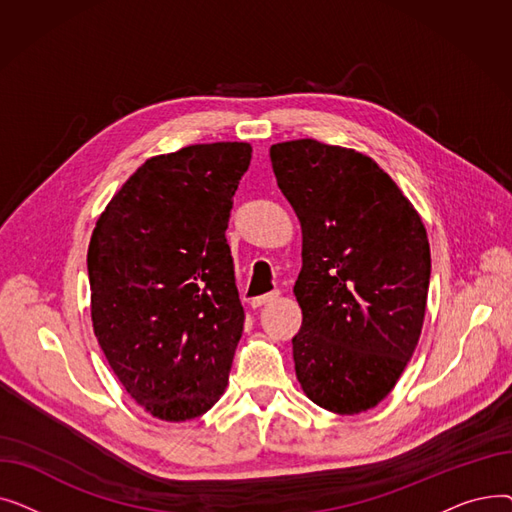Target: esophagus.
<instances>
[{
	"mask_svg": "<svg viewBox=\"0 0 512 512\" xmlns=\"http://www.w3.org/2000/svg\"><path fill=\"white\" fill-rule=\"evenodd\" d=\"M276 299H278V292H270V294H263V297L253 299V301H251V305H253V309H257V307H263V305H270V303H274Z\"/></svg>",
	"mask_w": 512,
	"mask_h": 512,
	"instance_id": "esophagus-1",
	"label": "esophagus"
}]
</instances>
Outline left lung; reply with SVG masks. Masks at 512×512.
Here are the masks:
<instances>
[{
    "mask_svg": "<svg viewBox=\"0 0 512 512\" xmlns=\"http://www.w3.org/2000/svg\"><path fill=\"white\" fill-rule=\"evenodd\" d=\"M270 159L303 232L297 380L321 409L359 415L392 392L417 348L432 272L425 226L355 149L299 139L272 145Z\"/></svg>",
    "mask_w": 512,
    "mask_h": 512,
    "instance_id": "left-lung-1",
    "label": "left lung"
}]
</instances>
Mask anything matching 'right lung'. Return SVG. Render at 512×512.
Returning a JSON list of instances; mask_svg holds the SVG:
<instances>
[{
	"label": "right lung",
	"mask_w": 512,
	"mask_h": 512,
	"mask_svg": "<svg viewBox=\"0 0 512 512\" xmlns=\"http://www.w3.org/2000/svg\"><path fill=\"white\" fill-rule=\"evenodd\" d=\"M249 143L149 157L91 234V321L124 390L161 421L207 413L226 392L242 311L226 242Z\"/></svg>",
	"instance_id": "right-lung-1"
}]
</instances>
